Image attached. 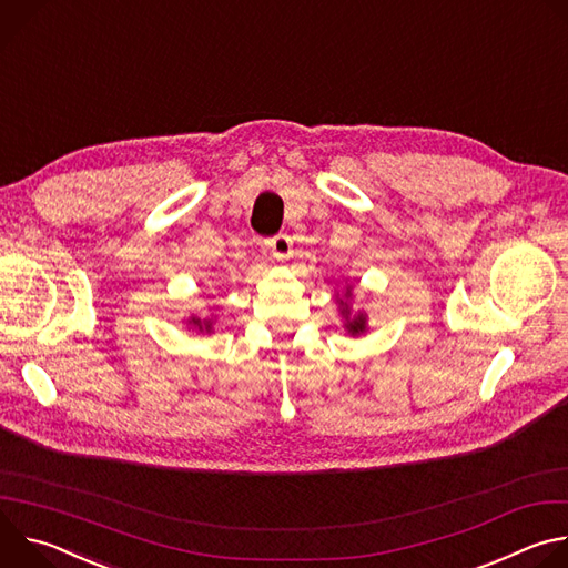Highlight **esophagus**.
Listing matches in <instances>:
<instances>
[{
    "instance_id": "obj_1",
    "label": "esophagus",
    "mask_w": 568,
    "mask_h": 568,
    "mask_svg": "<svg viewBox=\"0 0 568 568\" xmlns=\"http://www.w3.org/2000/svg\"><path fill=\"white\" fill-rule=\"evenodd\" d=\"M270 252L274 258L285 261L292 256V237L287 233H276L274 237H270Z\"/></svg>"
}]
</instances>
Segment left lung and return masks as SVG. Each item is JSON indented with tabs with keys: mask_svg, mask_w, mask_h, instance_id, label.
Here are the masks:
<instances>
[{
	"mask_svg": "<svg viewBox=\"0 0 568 568\" xmlns=\"http://www.w3.org/2000/svg\"><path fill=\"white\" fill-rule=\"evenodd\" d=\"M351 292H346V296H348ZM342 305H344V301H342ZM344 314H348V305H346V310H344ZM366 328V323H364V316H357L355 321H351L348 323V331L353 333V335H357V333H362Z\"/></svg>",
	"mask_w": 568,
	"mask_h": 568,
	"instance_id": "obj_1",
	"label": "left lung"
}]
</instances>
